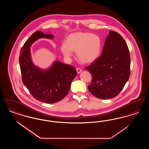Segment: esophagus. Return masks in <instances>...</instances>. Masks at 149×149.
I'll return each mask as SVG.
<instances>
[{
	"mask_svg": "<svg viewBox=\"0 0 149 149\" xmlns=\"http://www.w3.org/2000/svg\"><path fill=\"white\" fill-rule=\"evenodd\" d=\"M77 71L78 74H79V73H80L83 70H82V69H80V68H77Z\"/></svg>",
	"mask_w": 149,
	"mask_h": 149,
	"instance_id": "34e87169",
	"label": "esophagus"
}]
</instances>
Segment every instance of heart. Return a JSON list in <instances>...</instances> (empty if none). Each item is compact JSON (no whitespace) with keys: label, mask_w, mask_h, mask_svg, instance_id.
Masks as SVG:
<instances>
[{"label":"heart","mask_w":149,"mask_h":149,"mask_svg":"<svg viewBox=\"0 0 149 149\" xmlns=\"http://www.w3.org/2000/svg\"><path fill=\"white\" fill-rule=\"evenodd\" d=\"M102 41L98 36L89 32H78L68 36L60 50L64 56L70 58L72 51L83 63L90 64L95 61L100 55Z\"/></svg>","instance_id":"heart-1"}]
</instances>
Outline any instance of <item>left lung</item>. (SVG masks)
Here are the masks:
<instances>
[{
    "label": "left lung",
    "instance_id": "8db88e82",
    "mask_svg": "<svg viewBox=\"0 0 149 149\" xmlns=\"http://www.w3.org/2000/svg\"><path fill=\"white\" fill-rule=\"evenodd\" d=\"M130 64L126 41L117 32L109 31L100 56L85 68L92 78L89 92L99 99L116 97L129 79Z\"/></svg>",
    "mask_w": 149,
    "mask_h": 149
}]
</instances>
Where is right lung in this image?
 Masks as SVG:
<instances>
[{"instance_id":"right-lung-1","label":"right lung","mask_w":149,"mask_h":149,"mask_svg":"<svg viewBox=\"0 0 149 149\" xmlns=\"http://www.w3.org/2000/svg\"><path fill=\"white\" fill-rule=\"evenodd\" d=\"M43 37L52 38L53 35L39 31L33 33L22 47L19 61L23 84L36 99L50 104L66 97L77 71L73 66L57 61L46 70L35 66L31 58L29 47L36 40Z\"/></svg>"}]
</instances>
